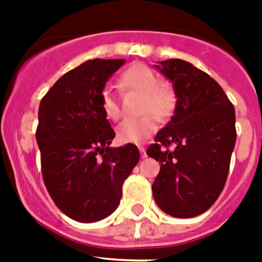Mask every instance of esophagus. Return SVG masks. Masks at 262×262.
<instances>
[{"mask_svg": "<svg viewBox=\"0 0 262 262\" xmlns=\"http://www.w3.org/2000/svg\"><path fill=\"white\" fill-rule=\"evenodd\" d=\"M139 152H140V157H142V158H145V157H147V153H145L144 147H139Z\"/></svg>", "mask_w": 262, "mask_h": 262, "instance_id": "obj_1", "label": "esophagus"}]
</instances>
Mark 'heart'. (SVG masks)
<instances>
[{
    "label": "heart",
    "mask_w": 262,
    "mask_h": 262,
    "mask_svg": "<svg viewBox=\"0 0 262 262\" xmlns=\"http://www.w3.org/2000/svg\"><path fill=\"white\" fill-rule=\"evenodd\" d=\"M124 89L140 93L143 95L142 110L148 113L139 119H125L117 129V137L122 143H142L158 128L156 115L164 118L172 114L177 104V94L169 81L158 80L154 70L145 64H133L120 76ZM101 108L106 118L117 120L120 117V105L118 99L108 88L101 92Z\"/></svg>",
    "instance_id": "1"
}]
</instances>
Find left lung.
Returning <instances> with one entry per match:
<instances>
[{
	"mask_svg": "<svg viewBox=\"0 0 262 262\" xmlns=\"http://www.w3.org/2000/svg\"><path fill=\"white\" fill-rule=\"evenodd\" d=\"M154 66L173 82L177 104L147 149L161 163L153 197L167 214L189 219L207 211L224 189L236 143L235 108L219 82L189 62Z\"/></svg>",
	"mask_w": 262,
	"mask_h": 262,
	"instance_id": "8db88e82",
	"label": "left lung"
}]
</instances>
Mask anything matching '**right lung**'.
Listing matches in <instances>:
<instances>
[{"mask_svg":"<svg viewBox=\"0 0 262 262\" xmlns=\"http://www.w3.org/2000/svg\"><path fill=\"white\" fill-rule=\"evenodd\" d=\"M125 60H88L41 99L36 140L41 172L55 205L79 222L117 210L122 186L139 161L137 145L110 148L115 133L101 108L105 82Z\"/></svg>","mask_w":262,"mask_h":262,"instance_id":"1","label":"right lung"}]
</instances>
